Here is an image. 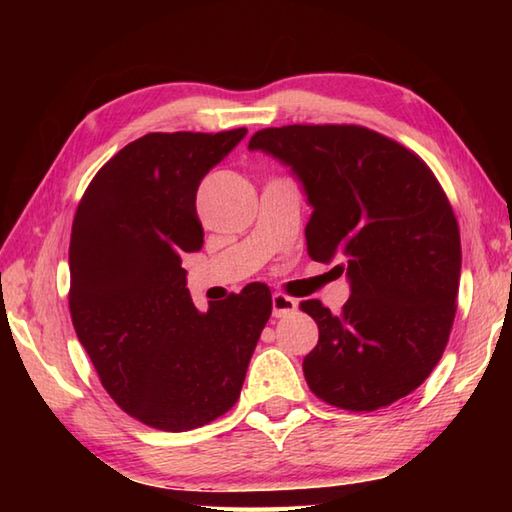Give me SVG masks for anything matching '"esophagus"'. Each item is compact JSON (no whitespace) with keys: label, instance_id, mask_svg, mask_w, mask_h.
<instances>
[{"label":"esophagus","instance_id":"1","mask_svg":"<svg viewBox=\"0 0 512 512\" xmlns=\"http://www.w3.org/2000/svg\"><path fill=\"white\" fill-rule=\"evenodd\" d=\"M297 310V301L290 299L286 295H281V292H275L273 295V317H288Z\"/></svg>","mask_w":512,"mask_h":512}]
</instances>
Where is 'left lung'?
<instances>
[{
	"mask_svg": "<svg viewBox=\"0 0 512 512\" xmlns=\"http://www.w3.org/2000/svg\"><path fill=\"white\" fill-rule=\"evenodd\" d=\"M248 149L290 167L312 206L308 255L350 281L339 317L301 303L319 325L303 358L310 389L350 411L405 398L438 365L458 301L460 231L440 182L409 149L358 125L268 127Z\"/></svg>",
	"mask_w": 512,
	"mask_h": 512,
	"instance_id": "8db88e82",
	"label": "left lung"
}]
</instances>
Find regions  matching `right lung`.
<instances>
[{
  "instance_id": "1",
  "label": "right lung",
  "mask_w": 512,
  "mask_h": 512,
  "mask_svg": "<svg viewBox=\"0 0 512 512\" xmlns=\"http://www.w3.org/2000/svg\"><path fill=\"white\" fill-rule=\"evenodd\" d=\"M248 132L147 134L96 173L70 237V314L116 405L160 431L231 409L273 312L266 284L193 306L182 255L204 244L202 178Z\"/></svg>"
}]
</instances>
